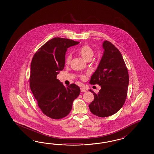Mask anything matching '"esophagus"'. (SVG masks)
Returning <instances> with one entry per match:
<instances>
[{
  "instance_id": "34e87169",
  "label": "esophagus",
  "mask_w": 154,
  "mask_h": 154,
  "mask_svg": "<svg viewBox=\"0 0 154 154\" xmlns=\"http://www.w3.org/2000/svg\"><path fill=\"white\" fill-rule=\"evenodd\" d=\"M81 91L82 93H84V92H86V89H85V88H81Z\"/></svg>"
}]
</instances>
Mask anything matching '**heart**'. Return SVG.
<instances>
[{"mask_svg":"<svg viewBox=\"0 0 154 154\" xmlns=\"http://www.w3.org/2000/svg\"><path fill=\"white\" fill-rule=\"evenodd\" d=\"M79 55L86 60H91L94 54L93 50L89 46H83L81 47L77 50ZM72 56L70 54H67L65 56V62L66 64H68L70 63Z\"/></svg>","mask_w":154,"mask_h":154,"instance_id":"1","label":"heart"}]
</instances>
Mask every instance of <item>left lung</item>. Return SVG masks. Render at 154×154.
<instances>
[{
    "instance_id": "1",
    "label": "left lung",
    "mask_w": 154,
    "mask_h": 154,
    "mask_svg": "<svg viewBox=\"0 0 154 154\" xmlns=\"http://www.w3.org/2000/svg\"><path fill=\"white\" fill-rule=\"evenodd\" d=\"M104 52L90 84H98L101 89L89 104L94 115L100 117L109 116L118 112L126 100L129 75L121 52L111 42L103 43Z\"/></svg>"
}]
</instances>
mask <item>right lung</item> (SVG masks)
I'll use <instances>...</instances> for the list:
<instances>
[{
  "mask_svg": "<svg viewBox=\"0 0 154 154\" xmlns=\"http://www.w3.org/2000/svg\"><path fill=\"white\" fill-rule=\"evenodd\" d=\"M79 43L69 39L54 38L44 44L32 59L30 89L43 113L53 119L66 116L80 93L75 84L65 87L56 78L64 68L67 49Z\"/></svg>",
  "mask_w": 154,
  "mask_h": 154,
  "instance_id": "1",
  "label": "right lung"
}]
</instances>
